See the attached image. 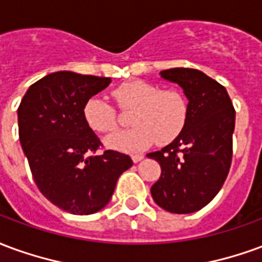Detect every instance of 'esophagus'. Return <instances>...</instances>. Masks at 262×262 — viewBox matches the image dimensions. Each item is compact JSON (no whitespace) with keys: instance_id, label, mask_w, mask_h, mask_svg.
Listing matches in <instances>:
<instances>
[{"instance_id":"obj_1","label":"esophagus","mask_w":262,"mask_h":262,"mask_svg":"<svg viewBox=\"0 0 262 262\" xmlns=\"http://www.w3.org/2000/svg\"><path fill=\"white\" fill-rule=\"evenodd\" d=\"M143 159H144V156H143V154H133V156H132L133 163H139V161H142Z\"/></svg>"}]
</instances>
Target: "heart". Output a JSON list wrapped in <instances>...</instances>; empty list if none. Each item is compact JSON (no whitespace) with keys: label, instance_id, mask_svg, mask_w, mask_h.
<instances>
[{"label":"heart","instance_id":"obj_1","mask_svg":"<svg viewBox=\"0 0 262 262\" xmlns=\"http://www.w3.org/2000/svg\"><path fill=\"white\" fill-rule=\"evenodd\" d=\"M112 98L120 111H132L127 120L133 127L106 137L105 144L109 148L135 153L150 147L156 140L159 144H167L187 123V97L176 88L160 90L147 81H129L115 88ZM84 119L98 133H112L119 125L114 106L98 97L85 102Z\"/></svg>","mask_w":262,"mask_h":262}]
</instances>
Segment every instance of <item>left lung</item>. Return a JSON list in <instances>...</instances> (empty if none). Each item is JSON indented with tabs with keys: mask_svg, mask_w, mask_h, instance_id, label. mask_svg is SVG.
Segmentation results:
<instances>
[{
	"mask_svg": "<svg viewBox=\"0 0 262 262\" xmlns=\"http://www.w3.org/2000/svg\"><path fill=\"white\" fill-rule=\"evenodd\" d=\"M188 99L182 132L160 151L148 153L161 167L151 187L154 202L171 213H192L206 206L225 184L233 157L236 111L223 85L195 69L164 70Z\"/></svg>",
	"mask_w": 262,
	"mask_h": 262,
	"instance_id": "1",
	"label": "left lung"
}]
</instances>
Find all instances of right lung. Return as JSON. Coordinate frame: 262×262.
<instances>
[{
	"label": "right lung",
	"mask_w": 262,
	"mask_h": 262,
	"mask_svg": "<svg viewBox=\"0 0 262 262\" xmlns=\"http://www.w3.org/2000/svg\"><path fill=\"white\" fill-rule=\"evenodd\" d=\"M111 78L57 71L29 86L18 108L22 150L39 191L57 208L91 214L105 208L129 156L105 150L84 119V105Z\"/></svg>",
	"instance_id": "obj_1"
}]
</instances>
